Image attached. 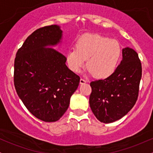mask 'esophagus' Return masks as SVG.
Listing matches in <instances>:
<instances>
[{"mask_svg":"<svg viewBox=\"0 0 153 153\" xmlns=\"http://www.w3.org/2000/svg\"><path fill=\"white\" fill-rule=\"evenodd\" d=\"M88 81L86 80H85V79H83V78H80V84H84V83H85V82H87Z\"/></svg>","mask_w":153,"mask_h":153,"instance_id":"obj_1","label":"esophagus"}]
</instances>
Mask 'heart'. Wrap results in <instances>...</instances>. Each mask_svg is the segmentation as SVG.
Listing matches in <instances>:
<instances>
[{
	"instance_id": "obj_1",
	"label": "heart",
	"mask_w": 153,
	"mask_h": 153,
	"mask_svg": "<svg viewBox=\"0 0 153 153\" xmlns=\"http://www.w3.org/2000/svg\"><path fill=\"white\" fill-rule=\"evenodd\" d=\"M121 54L122 48L116 39L98 34H86L79 38L75 49L67 52L66 60L72 71L79 73L88 59V73L104 78L114 73Z\"/></svg>"
}]
</instances>
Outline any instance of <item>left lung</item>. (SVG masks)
I'll return each mask as SVG.
<instances>
[{"label": "left lung", "instance_id": "left-lung-1", "mask_svg": "<svg viewBox=\"0 0 153 153\" xmlns=\"http://www.w3.org/2000/svg\"><path fill=\"white\" fill-rule=\"evenodd\" d=\"M142 65L133 49H122V60L114 73L104 80L92 81L89 104L95 117L108 124L124 117L137 99Z\"/></svg>", "mask_w": 153, "mask_h": 153}]
</instances>
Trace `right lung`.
<instances>
[{
  "instance_id": "1",
  "label": "right lung",
  "mask_w": 153,
  "mask_h": 153,
  "mask_svg": "<svg viewBox=\"0 0 153 153\" xmlns=\"http://www.w3.org/2000/svg\"><path fill=\"white\" fill-rule=\"evenodd\" d=\"M62 39L59 26L40 28L28 36L15 58L17 94L35 117L46 122L62 117L80 82L66 65V57L53 48Z\"/></svg>"
}]
</instances>
